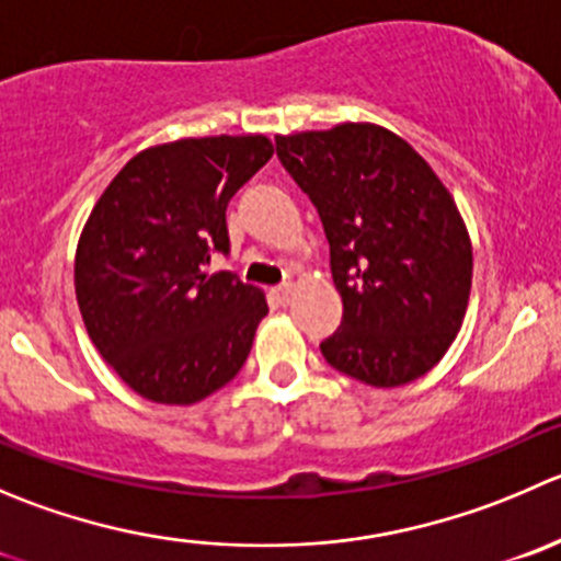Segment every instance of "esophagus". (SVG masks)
I'll return each mask as SVG.
<instances>
[{
	"mask_svg": "<svg viewBox=\"0 0 561 561\" xmlns=\"http://www.w3.org/2000/svg\"><path fill=\"white\" fill-rule=\"evenodd\" d=\"M293 290H296V287H293V285H279V287H274V298H276V301H279V304H290Z\"/></svg>",
	"mask_w": 561,
	"mask_h": 561,
	"instance_id": "1",
	"label": "esophagus"
}]
</instances>
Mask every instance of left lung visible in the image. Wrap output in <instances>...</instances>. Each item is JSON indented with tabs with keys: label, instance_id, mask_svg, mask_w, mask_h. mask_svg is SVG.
I'll return each mask as SVG.
<instances>
[{
	"label": "left lung",
	"instance_id": "1",
	"mask_svg": "<svg viewBox=\"0 0 561 561\" xmlns=\"http://www.w3.org/2000/svg\"><path fill=\"white\" fill-rule=\"evenodd\" d=\"M276 156L329 238L342 323L320 342L325 362L375 389L431 373L463 325L474 271L442 178L375 123L276 136Z\"/></svg>",
	"mask_w": 561,
	"mask_h": 561
}]
</instances>
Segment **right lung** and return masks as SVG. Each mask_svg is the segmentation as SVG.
<instances>
[{
	"label": "right lung",
	"mask_w": 561,
	"mask_h": 561,
	"mask_svg": "<svg viewBox=\"0 0 561 561\" xmlns=\"http://www.w3.org/2000/svg\"><path fill=\"white\" fill-rule=\"evenodd\" d=\"M274 156L263 134L199 136L136 153L76 247V301L92 345L145 400L194 405L230 383L268 314L230 271L227 203Z\"/></svg>",
	"instance_id": "1"
}]
</instances>
